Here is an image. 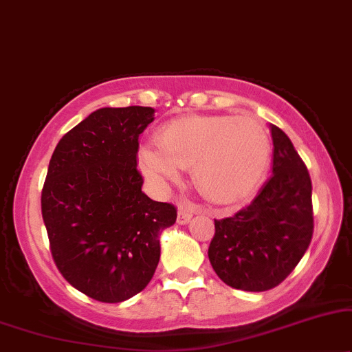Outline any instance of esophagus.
I'll use <instances>...</instances> for the list:
<instances>
[{
  "instance_id": "esophagus-1",
  "label": "esophagus",
  "mask_w": 352,
  "mask_h": 352,
  "mask_svg": "<svg viewBox=\"0 0 352 352\" xmlns=\"http://www.w3.org/2000/svg\"><path fill=\"white\" fill-rule=\"evenodd\" d=\"M191 217H193V212H191V209L180 208L179 215H177V222H179V223H188Z\"/></svg>"
}]
</instances>
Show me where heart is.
Returning a JSON list of instances; mask_svg holds the SVG:
<instances>
[{"instance_id": "obj_1", "label": "heart", "mask_w": 352, "mask_h": 352, "mask_svg": "<svg viewBox=\"0 0 352 352\" xmlns=\"http://www.w3.org/2000/svg\"><path fill=\"white\" fill-rule=\"evenodd\" d=\"M157 140L138 151L149 179L157 185L175 182L184 166H193L198 188L219 203L250 193L269 166V133L251 116L179 117L159 130Z\"/></svg>"}]
</instances>
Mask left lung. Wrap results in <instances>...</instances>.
Returning a JSON list of instances; mask_svg holds the SVG:
<instances>
[{
    "label": "left lung",
    "mask_w": 352,
    "mask_h": 352,
    "mask_svg": "<svg viewBox=\"0 0 352 352\" xmlns=\"http://www.w3.org/2000/svg\"><path fill=\"white\" fill-rule=\"evenodd\" d=\"M272 175L251 204L232 217L215 219L209 261L228 287L267 292L301 261L314 233L312 184L292 140L270 125Z\"/></svg>",
    "instance_id": "left-lung-1"
}]
</instances>
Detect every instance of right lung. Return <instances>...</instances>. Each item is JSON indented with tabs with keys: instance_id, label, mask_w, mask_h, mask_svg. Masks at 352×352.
<instances>
[{
	"instance_id": "right-lung-1",
	"label": "right lung",
	"mask_w": 352,
	"mask_h": 352,
	"mask_svg": "<svg viewBox=\"0 0 352 352\" xmlns=\"http://www.w3.org/2000/svg\"><path fill=\"white\" fill-rule=\"evenodd\" d=\"M153 107H102L69 130L51 156L41 190L50 250L63 277L101 302H122L156 272L159 235L177 208L142 191L138 137Z\"/></svg>"
}]
</instances>
